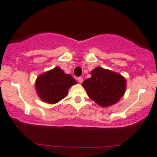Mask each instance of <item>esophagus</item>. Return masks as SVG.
I'll use <instances>...</instances> for the list:
<instances>
[{"label": "esophagus", "instance_id": "34e87169", "mask_svg": "<svg viewBox=\"0 0 157 157\" xmlns=\"http://www.w3.org/2000/svg\"><path fill=\"white\" fill-rule=\"evenodd\" d=\"M77 80H78V82H79V83H81L82 82H83V77H78V79H77Z\"/></svg>", "mask_w": 157, "mask_h": 157}]
</instances>
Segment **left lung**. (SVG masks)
<instances>
[{
	"mask_svg": "<svg viewBox=\"0 0 157 157\" xmlns=\"http://www.w3.org/2000/svg\"><path fill=\"white\" fill-rule=\"evenodd\" d=\"M83 86L92 101L106 108L117 103L124 95L126 80L121 74L97 67L91 71V77L84 80Z\"/></svg>",
	"mask_w": 157,
	"mask_h": 157,
	"instance_id": "8db88e82",
	"label": "left lung"
}]
</instances>
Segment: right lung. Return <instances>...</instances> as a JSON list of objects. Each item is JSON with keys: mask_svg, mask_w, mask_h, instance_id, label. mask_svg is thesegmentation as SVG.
<instances>
[{"mask_svg": "<svg viewBox=\"0 0 157 157\" xmlns=\"http://www.w3.org/2000/svg\"><path fill=\"white\" fill-rule=\"evenodd\" d=\"M77 83L71 75L56 67L37 77L35 89L43 101L52 105L65 98L69 89Z\"/></svg>", "mask_w": 157, "mask_h": 157, "instance_id": "obj_1", "label": "right lung"}]
</instances>
